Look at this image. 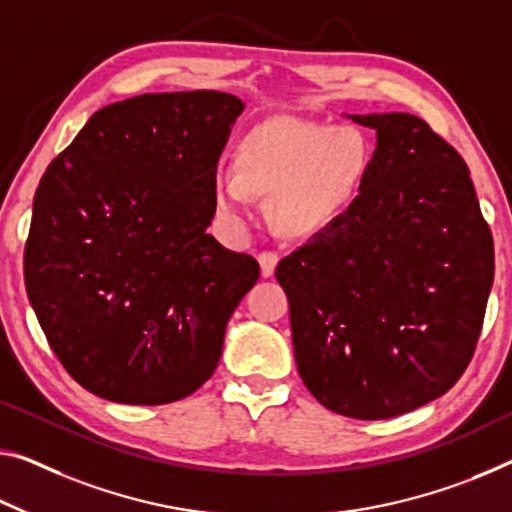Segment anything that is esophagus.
I'll use <instances>...</instances> for the list:
<instances>
[{
	"label": "esophagus",
	"mask_w": 512,
	"mask_h": 512,
	"mask_svg": "<svg viewBox=\"0 0 512 512\" xmlns=\"http://www.w3.org/2000/svg\"><path fill=\"white\" fill-rule=\"evenodd\" d=\"M277 263H279V256L274 254V251H263V254H258V265H261V277L263 279H270L274 270H277Z\"/></svg>",
	"instance_id": "esophagus-1"
}]
</instances>
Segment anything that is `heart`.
<instances>
[{"label": "heart", "mask_w": 512, "mask_h": 512, "mask_svg": "<svg viewBox=\"0 0 512 512\" xmlns=\"http://www.w3.org/2000/svg\"><path fill=\"white\" fill-rule=\"evenodd\" d=\"M371 160V144L352 125L274 116L240 137L235 171L215 176L212 203L219 219L242 226L251 219L254 196H270L274 229L286 238H311L355 203Z\"/></svg>", "instance_id": "heart-1"}]
</instances>
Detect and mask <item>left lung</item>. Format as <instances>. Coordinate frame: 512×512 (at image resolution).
<instances>
[{"mask_svg": "<svg viewBox=\"0 0 512 512\" xmlns=\"http://www.w3.org/2000/svg\"><path fill=\"white\" fill-rule=\"evenodd\" d=\"M375 130L348 212L283 258L297 371L320 405L377 421L453 387L481 336L494 245L469 169L414 114H352Z\"/></svg>", "mask_w": 512, "mask_h": 512, "instance_id": "8db88e82", "label": "left lung"}]
</instances>
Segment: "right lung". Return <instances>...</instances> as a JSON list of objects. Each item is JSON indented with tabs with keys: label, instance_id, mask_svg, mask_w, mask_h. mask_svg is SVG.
I'll use <instances>...</instances> for the list:
<instances>
[{
	"label": "right lung",
	"instance_id": "obj_1",
	"mask_svg": "<svg viewBox=\"0 0 512 512\" xmlns=\"http://www.w3.org/2000/svg\"><path fill=\"white\" fill-rule=\"evenodd\" d=\"M242 109L222 91L114 102L43 174L25 286L86 391L164 405L215 373L226 322L261 274L208 233L217 160Z\"/></svg>",
	"mask_w": 512,
	"mask_h": 512
}]
</instances>
